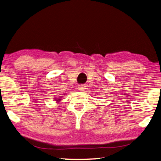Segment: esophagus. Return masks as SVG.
Segmentation results:
<instances>
[{"label":"esophagus","instance_id":"1","mask_svg":"<svg viewBox=\"0 0 161 161\" xmlns=\"http://www.w3.org/2000/svg\"><path fill=\"white\" fill-rule=\"evenodd\" d=\"M86 86L85 84H80L78 86V89H79L80 91H84V90L86 89Z\"/></svg>","mask_w":161,"mask_h":161}]
</instances>
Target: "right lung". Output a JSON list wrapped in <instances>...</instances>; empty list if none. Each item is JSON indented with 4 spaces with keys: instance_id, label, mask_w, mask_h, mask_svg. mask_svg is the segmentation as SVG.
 I'll return each instance as SVG.
<instances>
[{
    "instance_id": "right-lung-1",
    "label": "right lung",
    "mask_w": 161,
    "mask_h": 161,
    "mask_svg": "<svg viewBox=\"0 0 161 161\" xmlns=\"http://www.w3.org/2000/svg\"><path fill=\"white\" fill-rule=\"evenodd\" d=\"M57 99H58V100H60V98H57Z\"/></svg>"
}]
</instances>
